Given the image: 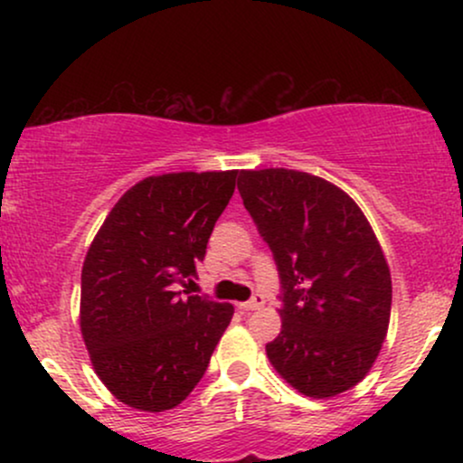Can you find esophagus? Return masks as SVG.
<instances>
[{
	"label": "esophagus",
	"mask_w": 463,
	"mask_h": 463,
	"mask_svg": "<svg viewBox=\"0 0 463 463\" xmlns=\"http://www.w3.org/2000/svg\"><path fill=\"white\" fill-rule=\"evenodd\" d=\"M265 305V298L261 294H254L248 302H239V309L241 311H259Z\"/></svg>",
	"instance_id": "34e87169"
}]
</instances>
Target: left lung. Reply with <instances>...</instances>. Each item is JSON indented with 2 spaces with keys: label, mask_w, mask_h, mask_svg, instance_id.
<instances>
[{
  "label": "left lung",
  "mask_w": 463,
  "mask_h": 463,
  "mask_svg": "<svg viewBox=\"0 0 463 463\" xmlns=\"http://www.w3.org/2000/svg\"><path fill=\"white\" fill-rule=\"evenodd\" d=\"M243 206L280 276V326L269 364L311 398L368 374L383 346L392 279L374 231L342 189L296 169H243Z\"/></svg>",
  "instance_id": "1"
}]
</instances>
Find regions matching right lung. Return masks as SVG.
Masks as SVG:
<instances>
[{
    "mask_svg": "<svg viewBox=\"0 0 463 463\" xmlns=\"http://www.w3.org/2000/svg\"><path fill=\"white\" fill-rule=\"evenodd\" d=\"M237 169L150 176L126 191L82 265L80 328L110 394L141 411L180 405L209 368L235 309L194 283ZM187 294V291H184Z\"/></svg>",
    "mask_w": 463,
    "mask_h": 463,
    "instance_id": "1",
    "label": "right lung"
}]
</instances>
